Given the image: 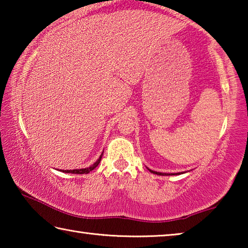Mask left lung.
<instances>
[{
	"instance_id": "8db88e82",
	"label": "left lung",
	"mask_w": 248,
	"mask_h": 248,
	"mask_svg": "<svg viewBox=\"0 0 248 248\" xmlns=\"http://www.w3.org/2000/svg\"><path fill=\"white\" fill-rule=\"evenodd\" d=\"M150 171H151V173H153V174H156V175H163V176H164V175H176V174H165V173H157V171H154V170H150Z\"/></svg>"
}]
</instances>
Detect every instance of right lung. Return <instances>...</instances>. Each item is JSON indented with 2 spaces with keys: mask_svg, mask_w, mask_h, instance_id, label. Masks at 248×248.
I'll list each match as a JSON object with an SVG mask.
<instances>
[{
  "mask_svg": "<svg viewBox=\"0 0 248 248\" xmlns=\"http://www.w3.org/2000/svg\"><path fill=\"white\" fill-rule=\"evenodd\" d=\"M102 156H103V154L100 155L99 156V158L97 159V161H96L93 165L92 166H90L89 169H82V170H62V171H64V173H72V174H87V173H90L91 170H93L96 166H97L98 164H99V162H100V159H102Z\"/></svg>",
  "mask_w": 248,
  "mask_h": 248,
  "instance_id": "obj_1",
  "label": "right lung"
}]
</instances>
